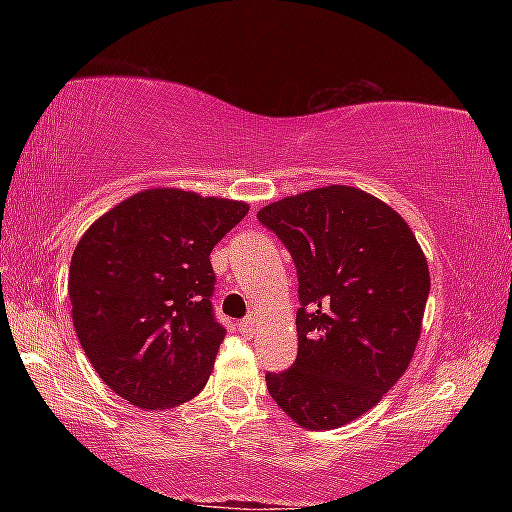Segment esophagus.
<instances>
[{
    "mask_svg": "<svg viewBox=\"0 0 512 512\" xmlns=\"http://www.w3.org/2000/svg\"><path fill=\"white\" fill-rule=\"evenodd\" d=\"M239 327H241V332L244 334H253L255 332V318L253 316H248V318H244L239 323Z\"/></svg>",
    "mask_w": 512,
    "mask_h": 512,
    "instance_id": "obj_1",
    "label": "esophagus"
}]
</instances>
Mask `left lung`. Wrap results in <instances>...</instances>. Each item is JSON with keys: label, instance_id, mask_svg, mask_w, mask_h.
<instances>
[{"label": "left lung", "instance_id": "obj_1", "mask_svg": "<svg viewBox=\"0 0 512 512\" xmlns=\"http://www.w3.org/2000/svg\"><path fill=\"white\" fill-rule=\"evenodd\" d=\"M298 271V357L266 372L275 404L311 431L370 411L413 359L431 280L422 248L393 207L329 185L262 207Z\"/></svg>", "mask_w": 512, "mask_h": 512}]
</instances>
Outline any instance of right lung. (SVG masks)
<instances>
[{"label": "right lung", "mask_w": 512, "mask_h": 512, "mask_svg": "<svg viewBox=\"0 0 512 512\" xmlns=\"http://www.w3.org/2000/svg\"><path fill=\"white\" fill-rule=\"evenodd\" d=\"M246 214L244 201L144 189L76 244L67 282L76 336L126 402L162 411L203 391L225 336L210 253Z\"/></svg>", "instance_id": "obj_1"}]
</instances>
